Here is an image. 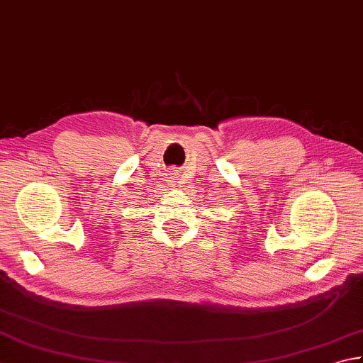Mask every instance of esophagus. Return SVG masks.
Segmentation results:
<instances>
[{"mask_svg": "<svg viewBox=\"0 0 363 363\" xmlns=\"http://www.w3.org/2000/svg\"><path fill=\"white\" fill-rule=\"evenodd\" d=\"M177 177H179V170L170 169V170H169V174H167V179H169V182H175V180H177Z\"/></svg>", "mask_w": 363, "mask_h": 363, "instance_id": "34e87169", "label": "esophagus"}]
</instances>
